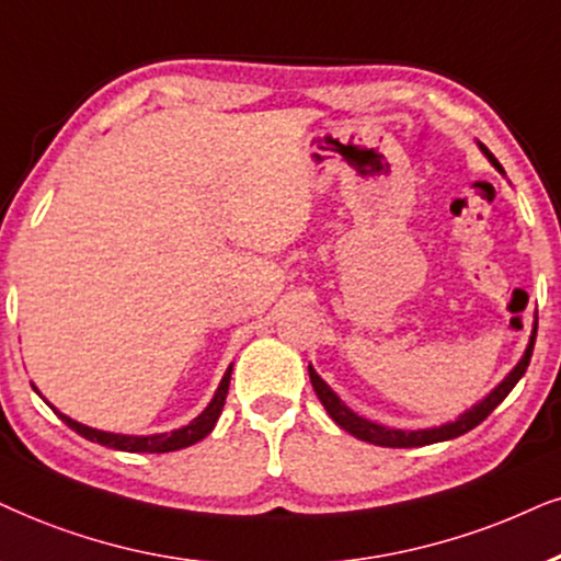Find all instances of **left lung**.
I'll use <instances>...</instances> for the list:
<instances>
[{
  "label": "left lung",
  "mask_w": 561,
  "mask_h": 561,
  "mask_svg": "<svg viewBox=\"0 0 561 561\" xmlns=\"http://www.w3.org/2000/svg\"><path fill=\"white\" fill-rule=\"evenodd\" d=\"M479 150L484 152V158L492 162L494 168L502 173V165L494 158L492 152L486 150L481 141H477ZM536 329H538V318L534 321V331H530V339H528V346L526 352H523V357L517 359V365L510 370L502 382L489 391L484 399L473 403L471 409H466L463 414H458L453 422H445L439 424V427H424V430H396V427H386V424H378V422H370L365 420V416L354 414V411L346 407V403L339 399L336 393L331 391V386L325 382L321 375L313 370V365H308V375H310V382H313V391L318 399H321L323 409L329 411V416L333 422L339 424V427L350 432L357 439H365V443H373V445H380V448H422V445H432V443H445V439H453L458 435H466V432L477 427L486 420L489 414H492L494 409L500 407L502 401H505V396L513 391L515 382L523 378L528 370V363H530V354H534V344H536Z\"/></svg>",
  "instance_id": "8db88e82"
}]
</instances>
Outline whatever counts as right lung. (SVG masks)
Wrapping results in <instances>:
<instances>
[{
    "instance_id": "1",
    "label": "right lung",
    "mask_w": 561,
    "mask_h": 561,
    "mask_svg": "<svg viewBox=\"0 0 561 561\" xmlns=\"http://www.w3.org/2000/svg\"><path fill=\"white\" fill-rule=\"evenodd\" d=\"M230 375H232V365L228 367V370H225L215 396H211V401L207 403V409H204L202 414L194 416V420H191L188 424H183V427H179V430L154 432V435H122V432H105V430L88 427V424H82V422L72 420V416L61 414V411L56 409L54 403H48L44 396H41V391L33 386V382H31V386H33V391L38 393L41 399H44L48 407L54 409V414L59 416V420L67 424L69 430H75L77 435L90 439V443H101V445H105V448L126 450V453H170V450L188 448V445L198 443V439H204L211 430H215L219 414H222L225 396H228V388H230Z\"/></svg>"
}]
</instances>
